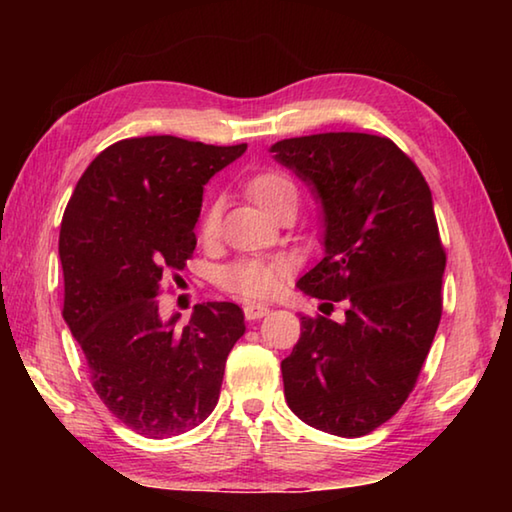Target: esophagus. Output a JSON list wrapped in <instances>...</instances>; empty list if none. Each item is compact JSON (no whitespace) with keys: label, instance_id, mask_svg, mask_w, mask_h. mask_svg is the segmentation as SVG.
<instances>
[{"label":"esophagus","instance_id":"obj_1","mask_svg":"<svg viewBox=\"0 0 512 512\" xmlns=\"http://www.w3.org/2000/svg\"><path fill=\"white\" fill-rule=\"evenodd\" d=\"M268 309L266 305H246L244 307V314H246V318L248 320H259V318H264L266 314H268Z\"/></svg>","mask_w":512,"mask_h":512}]
</instances>
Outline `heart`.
Listing matches in <instances>:
<instances>
[{
    "mask_svg": "<svg viewBox=\"0 0 512 512\" xmlns=\"http://www.w3.org/2000/svg\"><path fill=\"white\" fill-rule=\"evenodd\" d=\"M248 194L253 196V201L268 214H271L284 198L298 196L296 185H293L287 176L275 171L257 173L255 178H250ZM216 228H219V207L212 205L210 210L205 212L201 223L203 237H212ZM280 273L282 266L277 262H266V259H239V262H232L223 268L221 284L241 298L257 300L271 296L277 289V284H280Z\"/></svg>",
    "mask_w": 512,
    "mask_h": 512,
    "instance_id": "obj_1",
    "label": "heart"
}]
</instances>
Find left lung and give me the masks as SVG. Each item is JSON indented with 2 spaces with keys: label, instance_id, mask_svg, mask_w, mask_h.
<instances>
[{
  "label": "left lung",
  "instance_id": "8db88e82",
  "mask_svg": "<svg viewBox=\"0 0 512 512\" xmlns=\"http://www.w3.org/2000/svg\"><path fill=\"white\" fill-rule=\"evenodd\" d=\"M273 158L320 203L323 259L298 280L345 316H302L282 361L284 397L309 427L357 438L406 402L443 314L445 250L431 189L388 137L320 133L275 142Z\"/></svg>",
  "mask_w": 512,
  "mask_h": 512
}]
</instances>
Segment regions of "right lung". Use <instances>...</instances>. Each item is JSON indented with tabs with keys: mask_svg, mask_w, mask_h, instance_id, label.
Segmentation results:
<instances>
[{
	"mask_svg": "<svg viewBox=\"0 0 512 512\" xmlns=\"http://www.w3.org/2000/svg\"><path fill=\"white\" fill-rule=\"evenodd\" d=\"M248 144L151 135L121 140L85 169L60 223L63 318L108 411L146 438L201 424L219 402L225 359L246 332L235 302L160 318L162 275L196 248L203 187Z\"/></svg>",
	"mask_w": 512,
	"mask_h": 512,
	"instance_id": "1",
	"label": "right lung"
}]
</instances>
